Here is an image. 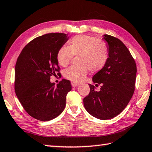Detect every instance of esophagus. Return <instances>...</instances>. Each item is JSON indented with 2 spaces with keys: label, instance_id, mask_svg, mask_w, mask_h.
I'll use <instances>...</instances> for the list:
<instances>
[{
  "label": "esophagus",
  "instance_id": "esophagus-1",
  "mask_svg": "<svg viewBox=\"0 0 152 152\" xmlns=\"http://www.w3.org/2000/svg\"><path fill=\"white\" fill-rule=\"evenodd\" d=\"M72 86H74V87H76V86L79 85V83H75V82H72Z\"/></svg>",
  "mask_w": 152,
  "mask_h": 152
}]
</instances>
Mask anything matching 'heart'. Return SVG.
<instances>
[{
  "instance_id": "1",
  "label": "heart",
  "mask_w": 152,
  "mask_h": 152,
  "mask_svg": "<svg viewBox=\"0 0 152 152\" xmlns=\"http://www.w3.org/2000/svg\"><path fill=\"white\" fill-rule=\"evenodd\" d=\"M73 56H78L79 65L67 68L64 76L73 82L80 83L85 79L89 70L98 72L105 67L109 58V48L106 42L94 37L77 35L71 39L69 46L64 45L59 48L57 61L60 66L66 67Z\"/></svg>"
}]
</instances>
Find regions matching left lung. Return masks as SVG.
Listing matches in <instances>:
<instances>
[{"instance_id":"left-lung-1","label":"left lung","mask_w":152,"mask_h":152,"mask_svg":"<svg viewBox=\"0 0 152 152\" xmlns=\"http://www.w3.org/2000/svg\"><path fill=\"white\" fill-rule=\"evenodd\" d=\"M109 45V58L105 67L92 77L100 91L89 85L90 92L83 99L88 112L100 119H110L120 114L134 94L137 69L134 59L119 39L104 35Z\"/></svg>"}]
</instances>
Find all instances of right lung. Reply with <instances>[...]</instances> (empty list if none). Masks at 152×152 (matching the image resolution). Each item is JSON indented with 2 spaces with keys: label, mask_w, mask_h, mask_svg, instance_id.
<instances>
[{
  "label": "right lung",
  "mask_w": 152,
  "mask_h": 152,
  "mask_svg": "<svg viewBox=\"0 0 152 152\" xmlns=\"http://www.w3.org/2000/svg\"><path fill=\"white\" fill-rule=\"evenodd\" d=\"M68 39L62 33L45 34L30 41L18 56L15 67V94L23 109L35 119L50 121L66 107L71 82L62 79L55 86L50 79L61 74L56 55Z\"/></svg>",
  "instance_id": "add662e5"
}]
</instances>
